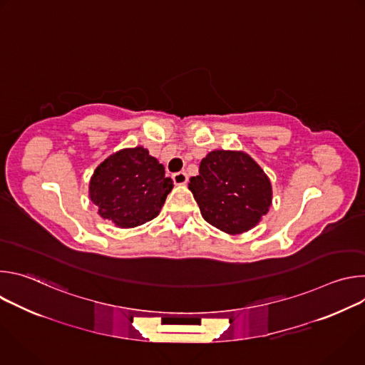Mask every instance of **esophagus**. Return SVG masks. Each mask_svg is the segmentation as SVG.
Segmentation results:
<instances>
[{
	"instance_id": "obj_1",
	"label": "esophagus",
	"mask_w": 365,
	"mask_h": 365,
	"mask_svg": "<svg viewBox=\"0 0 365 365\" xmlns=\"http://www.w3.org/2000/svg\"><path fill=\"white\" fill-rule=\"evenodd\" d=\"M173 180L176 185H186L187 183V175L185 172H179L173 175Z\"/></svg>"
}]
</instances>
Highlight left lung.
<instances>
[{
    "label": "left lung",
    "instance_id": "8db88e82",
    "mask_svg": "<svg viewBox=\"0 0 365 365\" xmlns=\"http://www.w3.org/2000/svg\"><path fill=\"white\" fill-rule=\"evenodd\" d=\"M189 190L206 222L238 235L254 228L269 212L273 189L269 176L245 151L214 150L190 178Z\"/></svg>",
    "mask_w": 365,
    "mask_h": 365
}]
</instances>
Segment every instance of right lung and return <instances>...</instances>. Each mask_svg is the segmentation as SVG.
Masks as SVG:
<instances>
[{"instance_id": "obj_1", "label": "right lung", "mask_w": 365, "mask_h": 365, "mask_svg": "<svg viewBox=\"0 0 365 365\" xmlns=\"http://www.w3.org/2000/svg\"><path fill=\"white\" fill-rule=\"evenodd\" d=\"M165 166L137 145L102 160L89 180V197L98 215L117 228H134L160 214L173 180Z\"/></svg>"}]
</instances>
